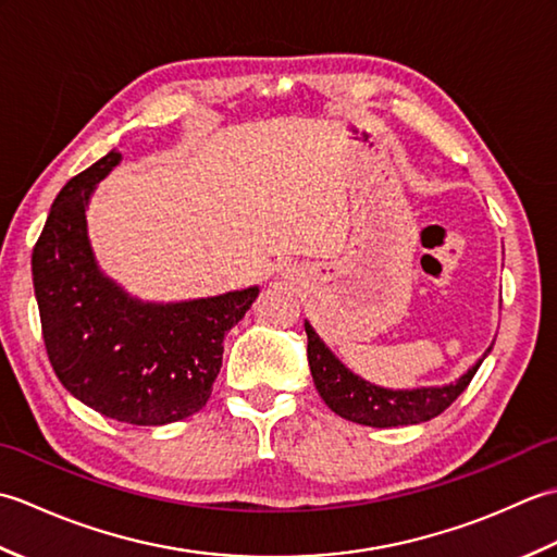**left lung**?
Listing matches in <instances>:
<instances>
[{"label": "left lung", "instance_id": "left-lung-1", "mask_svg": "<svg viewBox=\"0 0 557 557\" xmlns=\"http://www.w3.org/2000/svg\"><path fill=\"white\" fill-rule=\"evenodd\" d=\"M309 335V366L315 389L321 393L325 405L339 413L342 419L373 425V429H393V425H409L431 421L437 413H443L453 401L465 393L471 377L479 371V366L459 377L457 383L443 387H417V389H385L371 385L363 377L354 375L333 351L325 347V342L315 335L311 323H304ZM493 347H488L491 351ZM486 351V354H488Z\"/></svg>", "mask_w": 557, "mask_h": 557}]
</instances>
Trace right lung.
I'll list each match as a JSON object with an SVG mask.
<instances>
[{
  "label": "right lung",
  "mask_w": 557,
  "mask_h": 557,
  "mask_svg": "<svg viewBox=\"0 0 557 557\" xmlns=\"http://www.w3.org/2000/svg\"><path fill=\"white\" fill-rule=\"evenodd\" d=\"M120 152L74 176L50 208L33 248V287L47 357L83 405L134 425H164L206 407L224 335L258 287L182 304H144L104 277L86 230L92 188Z\"/></svg>",
  "instance_id": "1"
}]
</instances>
